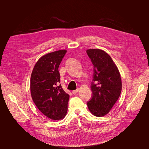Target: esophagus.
<instances>
[{
  "label": "esophagus",
  "instance_id": "1",
  "mask_svg": "<svg viewBox=\"0 0 149 149\" xmlns=\"http://www.w3.org/2000/svg\"><path fill=\"white\" fill-rule=\"evenodd\" d=\"M78 91H79V89H77V90H75L72 91V93L73 94H76L78 92Z\"/></svg>",
  "mask_w": 149,
  "mask_h": 149
}]
</instances>
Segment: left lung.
Masks as SVG:
<instances>
[{
    "label": "left lung",
    "instance_id": "1",
    "mask_svg": "<svg viewBox=\"0 0 149 149\" xmlns=\"http://www.w3.org/2000/svg\"><path fill=\"white\" fill-rule=\"evenodd\" d=\"M87 53L94 65V72L91 89L92 98L87 102L94 116L107 114L118 100L122 88L119 70L111 56L99 49H90Z\"/></svg>",
    "mask_w": 149,
    "mask_h": 149
}]
</instances>
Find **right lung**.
Returning a JSON list of instances; mask_svg holds the SVG:
<instances>
[{
    "mask_svg": "<svg viewBox=\"0 0 149 149\" xmlns=\"http://www.w3.org/2000/svg\"><path fill=\"white\" fill-rule=\"evenodd\" d=\"M67 52L59 50L40 57L35 63L31 77L30 88L33 101L39 111L49 118H64L70 98L62 88L58 68Z\"/></svg>",
    "mask_w": 149,
    "mask_h": 149,
    "instance_id": "right-lung-1",
    "label": "right lung"
}]
</instances>
